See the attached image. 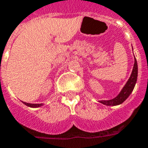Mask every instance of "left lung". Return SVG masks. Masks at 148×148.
<instances>
[{"mask_svg":"<svg viewBox=\"0 0 148 148\" xmlns=\"http://www.w3.org/2000/svg\"><path fill=\"white\" fill-rule=\"evenodd\" d=\"M137 74H138V67H137V60L134 56V64L133 67V71L130 74V78L124 85V87L122 88L118 95L115 97L114 99H112L110 100H101L99 102H101L103 105L108 106H118V105L122 104L126 99L130 96L133 92L135 84L137 83Z\"/></svg>","mask_w":148,"mask_h":148,"instance_id":"8db88e82","label":"left lung"}]
</instances>
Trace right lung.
Instances as JSON below:
<instances>
[{"label": "right lung", "instance_id": "obj_1", "mask_svg": "<svg viewBox=\"0 0 148 148\" xmlns=\"http://www.w3.org/2000/svg\"><path fill=\"white\" fill-rule=\"evenodd\" d=\"M25 106L29 107H31V108H38V107H40L42 106H43L42 103H40V104H32V103H27V102H25V101H22Z\"/></svg>", "mask_w": 148, "mask_h": 148}]
</instances>
